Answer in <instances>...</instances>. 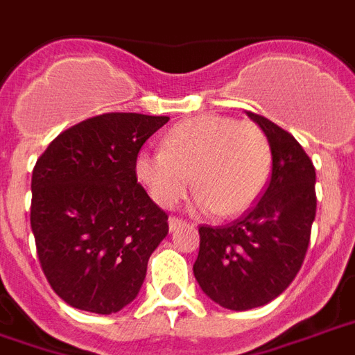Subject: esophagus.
Segmentation results:
<instances>
[{
    "label": "esophagus",
    "mask_w": 355,
    "mask_h": 355,
    "mask_svg": "<svg viewBox=\"0 0 355 355\" xmlns=\"http://www.w3.org/2000/svg\"><path fill=\"white\" fill-rule=\"evenodd\" d=\"M186 222L184 220H182V218H177V216H171L169 218V230L171 231H177L178 227H182V225H184Z\"/></svg>",
    "instance_id": "esophagus-1"
}]
</instances>
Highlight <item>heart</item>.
Returning <instances> with one entry per match:
<instances>
[{"label":"heart","mask_w":355,"mask_h":355,"mask_svg":"<svg viewBox=\"0 0 355 355\" xmlns=\"http://www.w3.org/2000/svg\"><path fill=\"white\" fill-rule=\"evenodd\" d=\"M271 165V141L258 124L201 114L171 128L164 150L139 152L135 175L164 209L175 207L193 184L199 211L231 218L258 201Z\"/></svg>","instance_id":"heart-1"}]
</instances>
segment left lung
<instances>
[{"label":"left lung","instance_id":"8db88e82","mask_svg":"<svg viewBox=\"0 0 355 355\" xmlns=\"http://www.w3.org/2000/svg\"><path fill=\"white\" fill-rule=\"evenodd\" d=\"M248 116L271 141V180L239 220L199 227L193 263L201 290L230 311L263 306L293 282L316 216V171L309 154L269 118L256 112Z\"/></svg>","mask_w":355,"mask_h":355}]
</instances>
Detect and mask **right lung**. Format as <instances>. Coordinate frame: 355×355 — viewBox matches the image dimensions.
<instances>
[{"label": "right lung", "mask_w": 355, "mask_h": 355, "mask_svg": "<svg viewBox=\"0 0 355 355\" xmlns=\"http://www.w3.org/2000/svg\"><path fill=\"white\" fill-rule=\"evenodd\" d=\"M167 122L139 112L88 118L62 131L33 167L39 263L71 306L112 314L137 297L169 216L137 182L135 157Z\"/></svg>", "instance_id": "add662e5"}]
</instances>
